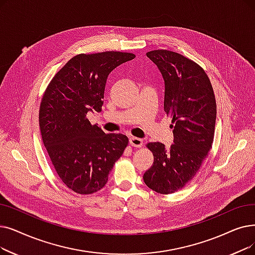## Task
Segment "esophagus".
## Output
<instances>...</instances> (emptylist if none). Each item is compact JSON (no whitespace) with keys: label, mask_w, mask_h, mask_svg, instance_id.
Instances as JSON below:
<instances>
[{"label":"esophagus","mask_w":255,"mask_h":255,"mask_svg":"<svg viewBox=\"0 0 255 255\" xmlns=\"http://www.w3.org/2000/svg\"><path fill=\"white\" fill-rule=\"evenodd\" d=\"M129 142L132 147H135V148H140L142 146V139L138 137H133V136L130 137Z\"/></svg>","instance_id":"obj_1"}]
</instances>
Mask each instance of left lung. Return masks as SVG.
<instances>
[{"mask_svg":"<svg viewBox=\"0 0 255 255\" xmlns=\"http://www.w3.org/2000/svg\"><path fill=\"white\" fill-rule=\"evenodd\" d=\"M147 56L164 80V112L172 118L174 143L159 141L146 147L154 156L143 181L158 194H173L189 183L212 149L217 104L212 83L200 65L181 54L154 50Z\"/></svg>","mask_w":255,"mask_h":255,"instance_id":"8db88e82","label":"left lung"}]
</instances>
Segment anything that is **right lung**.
I'll use <instances>...</instances> for the list:
<instances>
[{
	"mask_svg": "<svg viewBox=\"0 0 255 255\" xmlns=\"http://www.w3.org/2000/svg\"><path fill=\"white\" fill-rule=\"evenodd\" d=\"M134 57L117 51L78 54L43 93L38 117L42 142L63 184L77 194L100 191L128 146L126 135L105 133L86 115L101 112L109 73Z\"/></svg>",
	"mask_w": 255,
	"mask_h": 255,
	"instance_id": "1",
	"label": "right lung"
}]
</instances>
